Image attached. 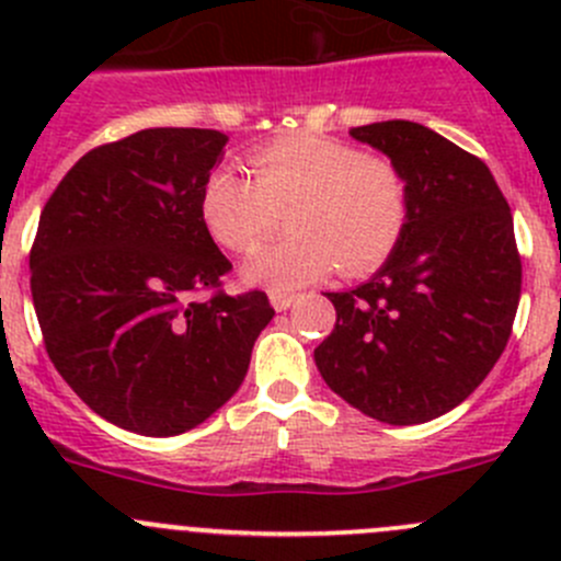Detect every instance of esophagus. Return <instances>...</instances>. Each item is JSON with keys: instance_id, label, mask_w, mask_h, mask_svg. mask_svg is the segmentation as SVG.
<instances>
[{"instance_id": "obj_1", "label": "esophagus", "mask_w": 561, "mask_h": 561, "mask_svg": "<svg viewBox=\"0 0 561 561\" xmlns=\"http://www.w3.org/2000/svg\"><path fill=\"white\" fill-rule=\"evenodd\" d=\"M271 307L276 309V312H285V309H290L293 304H296L298 296H293V293H271Z\"/></svg>"}]
</instances>
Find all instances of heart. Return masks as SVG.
Wrapping results in <instances>:
<instances>
[{
    "label": "heart",
    "mask_w": 561,
    "mask_h": 561,
    "mask_svg": "<svg viewBox=\"0 0 561 561\" xmlns=\"http://www.w3.org/2000/svg\"><path fill=\"white\" fill-rule=\"evenodd\" d=\"M254 179L219 165L203 181L201 214L208 233L233 252H249L276 228L285 208L296 236L268 244L244 263L249 285L287 293L342 265L364 276L396 252L410 225L404 173L342 140L293 135L249 154Z\"/></svg>",
    "instance_id": "obj_1"
}]
</instances>
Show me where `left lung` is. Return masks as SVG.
<instances>
[{"label": "left lung", "mask_w": 561, "mask_h": 561, "mask_svg": "<svg viewBox=\"0 0 561 561\" xmlns=\"http://www.w3.org/2000/svg\"><path fill=\"white\" fill-rule=\"evenodd\" d=\"M410 186L399 249L336 309L314 364L333 393L375 421L412 426L461 404L500 360L522 296L513 214L483 160L415 122L350 129Z\"/></svg>", "instance_id": "left-lung-1"}]
</instances>
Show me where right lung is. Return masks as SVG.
Instances as JSON below:
<instances>
[{
  "instance_id": "1",
  "label": "right lung",
  "mask_w": 561,
  "mask_h": 561,
  "mask_svg": "<svg viewBox=\"0 0 561 561\" xmlns=\"http://www.w3.org/2000/svg\"><path fill=\"white\" fill-rule=\"evenodd\" d=\"M225 144L217 129H140L83 154L39 214L30 268L45 350L100 417L144 437L211 417L274 317L260 290L191 298L230 271L201 214Z\"/></svg>"
}]
</instances>
